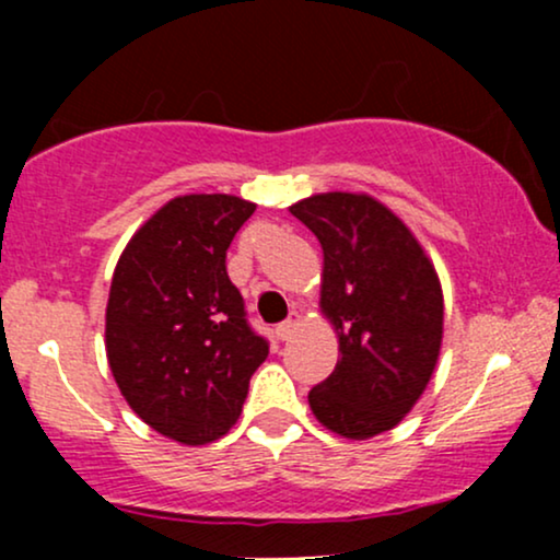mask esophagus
<instances>
[{
    "instance_id": "34e87169",
    "label": "esophagus",
    "mask_w": 560,
    "mask_h": 560,
    "mask_svg": "<svg viewBox=\"0 0 560 560\" xmlns=\"http://www.w3.org/2000/svg\"><path fill=\"white\" fill-rule=\"evenodd\" d=\"M300 324H302L300 313H289V318L284 320V324L276 326V337H279V339H289L294 331L300 329Z\"/></svg>"
}]
</instances>
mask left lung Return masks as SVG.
<instances>
[{
    "label": "left lung",
    "instance_id": "1",
    "mask_svg": "<svg viewBox=\"0 0 560 560\" xmlns=\"http://www.w3.org/2000/svg\"><path fill=\"white\" fill-rule=\"evenodd\" d=\"M289 213L324 249L318 305L342 352L307 402L329 432L371 440L413 410L434 374L445 324L440 276L402 218L365 191H320Z\"/></svg>",
    "mask_w": 560,
    "mask_h": 560
}]
</instances>
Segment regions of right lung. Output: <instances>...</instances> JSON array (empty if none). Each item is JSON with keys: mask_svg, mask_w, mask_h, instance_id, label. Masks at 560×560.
I'll return each instance as SVG.
<instances>
[{"mask_svg": "<svg viewBox=\"0 0 560 560\" xmlns=\"http://www.w3.org/2000/svg\"><path fill=\"white\" fill-rule=\"evenodd\" d=\"M255 202L182 195L137 229L115 266L105 350L120 395L182 445L221 440L240 421L249 376L268 358L244 320L226 249Z\"/></svg>", "mask_w": 560, "mask_h": 560, "instance_id": "right-lung-1", "label": "right lung"}]
</instances>
